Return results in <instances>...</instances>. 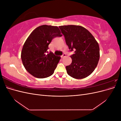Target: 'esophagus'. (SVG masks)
I'll return each mask as SVG.
<instances>
[{
    "label": "esophagus",
    "instance_id": "obj_1",
    "mask_svg": "<svg viewBox=\"0 0 121 121\" xmlns=\"http://www.w3.org/2000/svg\"><path fill=\"white\" fill-rule=\"evenodd\" d=\"M65 56H66V54H65V53H64V54L61 56V58H63L65 57Z\"/></svg>",
    "mask_w": 121,
    "mask_h": 121
}]
</instances>
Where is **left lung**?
Here are the masks:
<instances>
[{
	"mask_svg": "<svg viewBox=\"0 0 121 121\" xmlns=\"http://www.w3.org/2000/svg\"><path fill=\"white\" fill-rule=\"evenodd\" d=\"M67 45L75 53L71 65L66 67L68 74L77 79L89 76L97 67L100 57L99 47L93 36L86 28L77 25L59 26Z\"/></svg>",
	"mask_w": 121,
	"mask_h": 121,
	"instance_id": "8db88e82",
	"label": "left lung"
}]
</instances>
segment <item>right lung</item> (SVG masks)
<instances>
[{"mask_svg": "<svg viewBox=\"0 0 121 121\" xmlns=\"http://www.w3.org/2000/svg\"><path fill=\"white\" fill-rule=\"evenodd\" d=\"M57 26L42 25L32 31L26 40L21 52V59L25 69L37 78L52 76L60 57L47 52L52 40L61 36Z\"/></svg>", "mask_w": 121, "mask_h": 121, "instance_id": "1", "label": "right lung"}]
</instances>
